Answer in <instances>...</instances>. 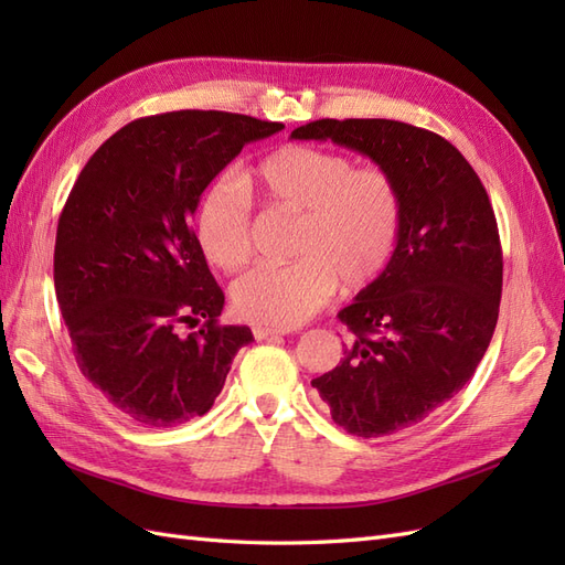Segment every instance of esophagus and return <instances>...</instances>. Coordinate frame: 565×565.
Here are the masks:
<instances>
[{
    "instance_id": "obj_1",
    "label": "esophagus",
    "mask_w": 565,
    "mask_h": 565,
    "mask_svg": "<svg viewBox=\"0 0 565 565\" xmlns=\"http://www.w3.org/2000/svg\"><path fill=\"white\" fill-rule=\"evenodd\" d=\"M252 334H254L256 341H262V339H273V337H278V334H285V332L276 330V328H268V324H254Z\"/></svg>"
}]
</instances>
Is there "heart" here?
<instances>
[{
    "label": "heart",
    "instance_id": "1",
    "mask_svg": "<svg viewBox=\"0 0 565 565\" xmlns=\"http://www.w3.org/2000/svg\"><path fill=\"white\" fill-rule=\"evenodd\" d=\"M256 185L280 207L301 214L297 262L259 264L233 285L235 311L292 328L328 303L337 282L363 289L386 270L403 224L401 188L382 167H358L337 150L289 143L254 169ZM198 241L207 259L241 268L252 256V207L233 179L212 181L200 198Z\"/></svg>",
    "mask_w": 565,
    "mask_h": 565
}]
</instances>
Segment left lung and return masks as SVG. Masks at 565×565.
Listing matches in <instances>:
<instances>
[{
  "label": "left lung",
  "mask_w": 565,
  "mask_h": 565,
  "mask_svg": "<svg viewBox=\"0 0 565 565\" xmlns=\"http://www.w3.org/2000/svg\"><path fill=\"white\" fill-rule=\"evenodd\" d=\"M292 139L363 152L401 188L396 252L339 311L351 341L311 384L349 434L403 431L471 380L498 324L502 245L490 198L450 141L396 119H316Z\"/></svg>",
  "instance_id": "8db88e82"
}]
</instances>
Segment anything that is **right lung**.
I'll return each mask as SVG.
<instances>
[{"mask_svg":"<svg viewBox=\"0 0 565 565\" xmlns=\"http://www.w3.org/2000/svg\"><path fill=\"white\" fill-rule=\"evenodd\" d=\"M285 129L249 115L177 110L134 119L79 172L58 218L54 285L77 367L146 426L207 413L245 324H221L224 292L195 231L204 188L245 143ZM202 321L188 338L179 323Z\"/></svg>","mask_w":565,"mask_h":565,"instance_id":"right-lung-1","label":"right lung"}]
</instances>
